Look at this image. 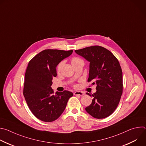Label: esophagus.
I'll use <instances>...</instances> for the list:
<instances>
[{"mask_svg": "<svg viewBox=\"0 0 146 146\" xmlns=\"http://www.w3.org/2000/svg\"><path fill=\"white\" fill-rule=\"evenodd\" d=\"M74 95H79V96H82L84 95V93L81 91H76L74 92Z\"/></svg>", "mask_w": 146, "mask_h": 146, "instance_id": "1", "label": "esophagus"}]
</instances>
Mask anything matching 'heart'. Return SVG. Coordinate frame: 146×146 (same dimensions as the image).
<instances>
[{"instance_id":"obj_1","label":"heart","mask_w":146,"mask_h":146,"mask_svg":"<svg viewBox=\"0 0 146 146\" xmlns=\"http://www.w3.org/2000/svg\"><path fill=\"white\" fill-rule=\"evenodd\" d=\"M78 60H80V59L77 58H73V59H72V64L73 63V62H76V61ZM61 67H62V63H60L59 64H58V66H57V71H58V72H59V71H60V69H61Z\"/></svg>"}]
</instances>
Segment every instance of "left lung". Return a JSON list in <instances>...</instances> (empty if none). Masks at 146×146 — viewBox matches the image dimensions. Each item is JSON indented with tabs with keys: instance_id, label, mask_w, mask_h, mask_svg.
Masks as SVG:
<instances>
[{
	"instance_id": "1",
	"label": "left lung",
	"mask_w": 146,
	"mask_h": 146,
	"mask_svg": "<svg viewBox=\"0 0 146 146\" xmlns=\"http://www.w3.org/2000/svg\"><path fill=\"white\" fill-rule=\"evenodd\" d=\"M78 55L90 62L88 82L94 81L96 91L86 111L95 118L111 115L118 106L122 94V72L116 57L108 50L99 46L75 50Z\"/></svg>"
}]
</instances>
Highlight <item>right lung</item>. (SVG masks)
<instances>
[{
	"label": "right lung",
	"instance_id": "right-lung-1",
	"mask_svg": "<svg viewBox=\"0 0 146 146\" xmlns=\"http://www.w3.org/2000/svg\"><path fill=\"white\" fill-rule=\"evenodd\" d=\"M73 50H44L34 56L27 68L23 94L33 115L41 121L52 122L58 118L73 94L64 91L55 94L51 87L56 76V68Z\"/></svg>",
	"mask_w": 146,
	"mask_h": 146
}]
</instances>
